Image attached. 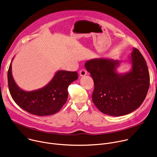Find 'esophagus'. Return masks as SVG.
Listing matches in <instances>:
<instances>
[{"mask_svg": "<svg viewBox=\"0 0 157 157\" xmlns=\"http://www.w3.org/2000/svg\"><path fill=\"white\" fill-rule=\"evenodd\" d=\"M79 73V75H80L81 76H84L86 75V74H87V71H86V70H84V69L81 70Z\"/></svg>", "mask_w": 157, "mask_h": 157, "instance_id": "esophagus-1", "label": "esophagus"}]
</instances>
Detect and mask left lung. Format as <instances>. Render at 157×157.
Listing matches in <instances>:
<instances>
[{
	"label": "left lung",
	"mask_w": 157,
	"mask_h": 157,
	"mask_svg": "<svg viewBox=\"0 0 157 157\" xmlns=\"http://www.w3.org/2000/svg\"><path fill=\"white\" fill-rule=\"evenodd\" d=\"M131 56L132 71L122 75L115 71L119 65L115 60L93 59L84 64L94 83L93 102L105 114H128L139 108L146 98L150 86L147 63L136 48H133Z\"/></svg>",
	"instance_id": "obj_1"
}]
</instances>
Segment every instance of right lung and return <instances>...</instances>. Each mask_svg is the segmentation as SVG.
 Instances as JSON below:
<instances>
[{
	"label": "right lung",
	"mask_w": 157,
	"mask_h": 157,
	"mask_svg": "<svg viewBox=\"0 0 157 157\" xmlns=\"http://www.w3.org/2000/svg\"><path fill=\"white\" fill-rule=\"evenodd\" d=\"M7 78L9 91L15 102L32 114L45 116L55 114L62 108L68 99V87L78 78V75L76 71H58L47 86L30 92L21 90L15 84L11 63Z\"/></svg>",
	"instance_id": "1"
}]
</instances>
